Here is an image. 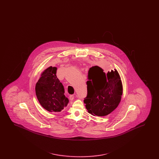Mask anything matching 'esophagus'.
<instances>
[{"mask_svg": "<svg viewBox=\"0 0 159 159\" xmlns=\"http://www.w3.org/2000/svg\"><path fill=\"white\" fill-rule=\"evenodd\" d=\"M68 98L70 100H73V99L75 98V95H69Z\"/></svg>", "mask_w": 159, "mask_h": 159, "instance_id": "34e87169", "label": "esophagus"}]
</instances>
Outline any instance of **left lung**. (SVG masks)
<instances>
[{
    "instance_id": "left-lung-1",
    "label": "left lung",
    "mask_w": 159,
    "mask_h": 159,
    "mask_svg": "<svg viewBox=\"0 0 159 159\" xmlns=\"http://www.w3.org/2000/svg\"><path fill=\"white\" fill-rule=\"evenodd\" d=\"M87 96L84 103L89 113L105 116L119 106L122 95V83L115 69L106 73L98 66L89 68L88 75Z\"/></svg>"
}]
</instances>
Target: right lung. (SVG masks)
Here are the masks:
<instances>
[{"mask_svg": "<svg viewBox=\"0 0 159 159\" xmlns=\"http://www.w3.org/2000/svg\"><path fill=\"white\" fill-rule=\"evenodd\" d=\"M57 68L49 67L42 73L36 84L38 99L45 110L60 112L67 106L68 99L64 95V88L57 78Z\"/></svg>", "mask_w": 159, "mask_h": 159, "instance_id": "obj_1", "label": "right lung"}]
</instances>
